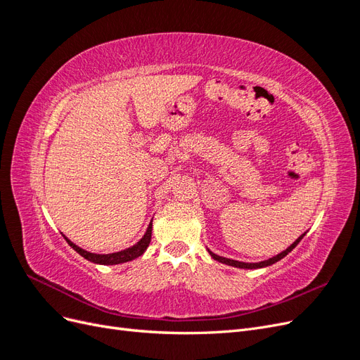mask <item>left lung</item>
Segmentation results:
<instances>
[{
	"mask_svg": "<svg viewBox=\"0 0 360 360\" xmlns=\"http://www.w3.org/2000/svg\"><path fill=\"white\" fill-rule=\"evenodd\" d=\"M303 236H304V234H302V236L297 238V240L294 242L292 245H290L285 250H282L281 254H278V255H275V257H271V258H269V259H266V261H259V263H243V261L230 259V258H225V257L216 255V254H213V252H212V250H209V254L212 255V258H213V259L219 261V263L228 264V266H233V267H238V269H261V267H267V266H270V264H275L276 261H279V259L284 258L285 255H288V252H291V250L299 245V242L302 240Z\"/></svg>",
	"mask_w": 360,
	"mask_h": 360,
	"instance_id": "left-lung-1",
	"label": "left lung"
}]
</instances>
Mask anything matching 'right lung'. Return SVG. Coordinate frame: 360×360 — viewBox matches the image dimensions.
<instances>
[{"mask_svg":"<svg viewBox=\"0 0 360 360\" xmlns=\"http://www.w3.org/2000/svg\"><path fill=\"white\" fill-rule=\"evenodd\" d=\"M151 228H153V219H151V222L148 224L146 234L143 236V238H141L138 243H135L134 246H130L124 250H120V252H114V254H93V252H89V250H85L79 246H76L73 242L69 240L66 236H63V237L66 238V242L76 250V252L82 255L85 259H89V261H91V263H96V264L114 266V264L126 263V261H132V259L141 257L146 252V249L148 248L150 240H151Z\"/></svg>","mask_w":360,"mask_h":360,"instance_id":"add662e5","label":"right lung"}]
</instances>
